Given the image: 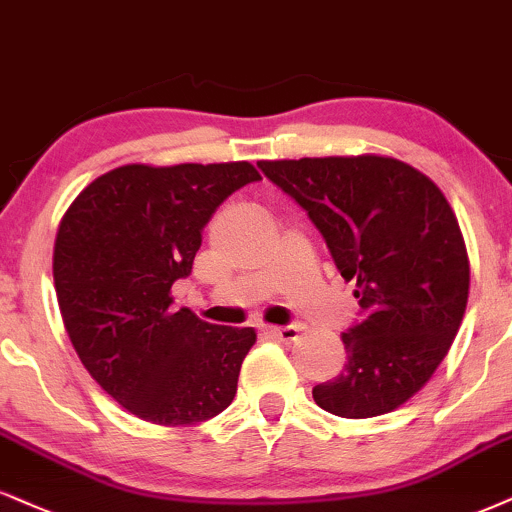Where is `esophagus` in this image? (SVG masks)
I'll use <instances>...</instances> for the list:
<instances>
[{
	"label": "esophagus",
	"mask_w": 512,
	"mask_h": 512,
	"mask_svg": "<svg viewBox=\"0 0 512 512\" xmlns=\"http://www.w3.org/2000/svg\"><path fill=\"white\" fill-rule=\"evenodd\" d=\"M261 332H263V334H270V337L285 339V342H292V339L299 337V327H296V325H282V327L263 325Z\"/></svg>",
	"instance_id": "esophagus-1"
}]
</instances>
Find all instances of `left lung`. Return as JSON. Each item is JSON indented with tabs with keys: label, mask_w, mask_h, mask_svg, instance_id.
I'll list each match as a JSON object with an SVG mask.
<instances>
[{
	"label": "left lung",
	"mask_w": 512,
	"mask_h": 512,
	"mask_svg": "<svg viewBox=\"0 0 512 512\" xmlns=\"http://www.w3.org/2000/svg\"><path fill=\"white\" fill-rule=\"evenodd\" d=\"M311 218L361 320L342 332L344 370L313 387L339 418H375L425 387L456 339L470 289L463 235L441 189L384 156L261 161Z\"/></svg>",
	"instance_id": "8db88e82"
}]
</instances>
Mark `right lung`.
I'll return each instance as SVG.
<instances>
[{"label": "right lung", "mask_w": 512, "mask_h": 512, "mask_svg": "<svg viewBox=\"0 0 512 512\" xmlns=\"http://www.w3.org/2000/svg\"><path fill=\"white\" fill-rule=\"evenodd\" d=\"M261 175L246 161L132 163L87 185L63 216L54 287L82 365L111 399L154 425L216 418L237 394L251 327L173 308L201 232L223 201Z\"/></svg>", "instance_id": "add662e5"}]
</instances>
